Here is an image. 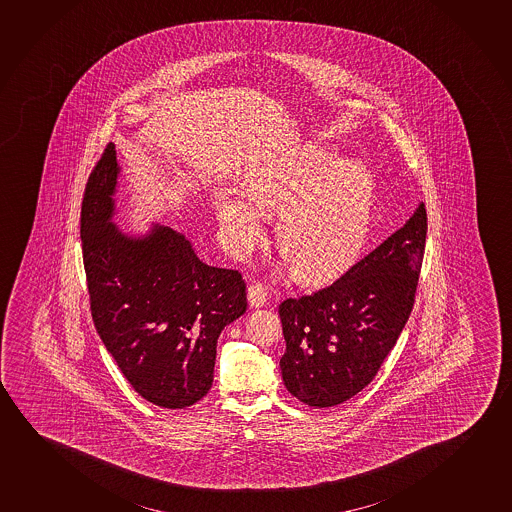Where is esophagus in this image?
I'll return each instance as SVG.
<instances>
[{"label":"esophagus","mask_w":512,"mask_h":512,"mask_svg":"<svg viewBox=\"0 0 512 512\" xmlns=\"http://www.w3.org/2000/svg\"><path fill=\"white\" fill-rule=\"evenodd\" d=\"M267 301V289L262 283H253L248 287V303L252 308H262Z\"/></svg>","instance_id":"obj_1"}]
</instances>
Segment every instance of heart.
<instances>
[{"label": "heart", "instance_id": "obj_1", "mask_svg": "<svg viewBox=\"0 0 512 512\" xmlns=\"http://www.w3.org/2000/svg\"><path fill=\"white\" fill-rule=\"evenodd\" d=\"M246 197L215 202L223 232L239 252L264 239L266 213L278 211V245L297 275L324 278L356 259L370 239L377 211V181L357 160L317 142L269 156L243 176Z\"/></svg>", "mask_w": 512, "mask_h": 512}]
</instances>
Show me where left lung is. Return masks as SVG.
I'll return each instance as SVG.
<instances>
[{"instance_id": "obj_1", "label": "left lung", "mask_w": 512, "mask_h": 512, "mask_svg": "<svg viewBox=\"0 0 512 512\" xmlns=\"http://www.w3.org/2000/svg\"><path fill=\"white\" fill-rule=\"evenodd\" d=\"M426 230L419 202L401 229L336 282L280 304L287 341L280 368L297 400L336 407L377 375L412 312Z\"/></svg>"}]
</instances>
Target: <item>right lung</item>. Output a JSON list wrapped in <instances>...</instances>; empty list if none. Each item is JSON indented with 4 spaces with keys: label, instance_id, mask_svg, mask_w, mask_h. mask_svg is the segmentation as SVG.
<instances>
[{
    "label": "right lung",
    "instance_id": "add662e5",
    "mask_svg": "<svg viewBox=\"0 0 512 512\" xmlns=\"http://www.w3.org/2000/svg\"><path fill=\"white\" fill-rule=\"evenodd\" d=\"M121 167L114 144L91 172L81 209L91 315L105 349L144 400L185 408L213 386L216 341L246 312L241 273L204 264L192 243L153 223H114Z\"/></svg>",
    "mask_w": 512,
    "mask_h": 512
}]
</instances>
